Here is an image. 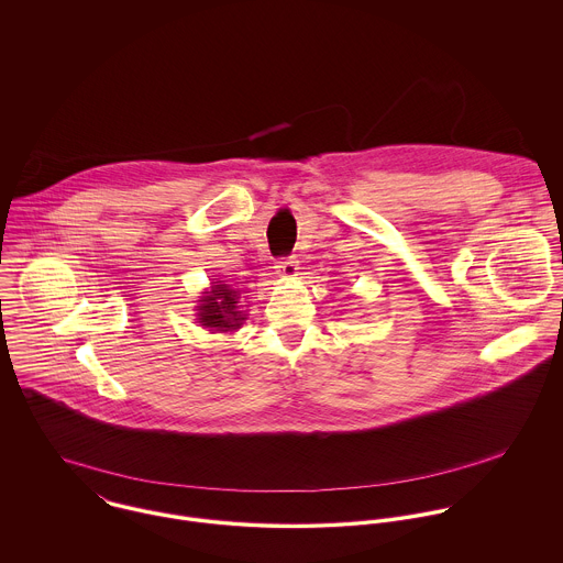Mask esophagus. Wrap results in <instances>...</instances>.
<instances>
[{
  "label": "esophagus",
  "instance_id": "esophagus-1",
  "mask_svg": "<svg viewBox=\"0 0 563 563\" xmlns=\"http://www.w3.org/2000/svg\"><path fill=\"white\" fill-rule=\"evenodd\" d=\"M275 268H277V273H279L282 277H295L297 271H299V262H297L295 255L279 257V260L275 262Z\"/></svg>",
  "mask_w": 563,
  "mask_h": 563
}]
</instances>
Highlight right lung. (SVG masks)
<instances>
[{"mask_svg":"<svg viewBox=\"0 0 563 563\" xmlns=\"http://www.w3.org/2000/svg\"><path fill=\"white\" fill-rule=\"evenodd\" d=\"M239 292L219 284L201 299L199 306V322L212 327L217 331H230L241 327L242 314L236 310Z\"/></svg>","mask_w":563,"mask_h":563,"instance_id":"obj_1","label":"right lung"}]
</instances>
